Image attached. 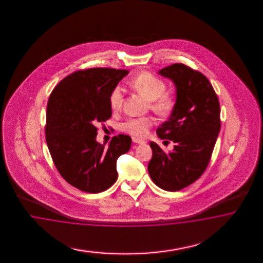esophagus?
<instances>
[{"mask_svg": "<svg viewBox=\"0 0 263 263\" xmlns=\"http://www.w3.org/2000/svg\"><path fill=\"white\" fill-rule=\"evenodd\" d=\"M132 141L136 143H145L146 142L144 141V140H142V139H139V138H136V137H133L132 138Z\"/></svg>", "mask_w": 263, "mask_h": 263, "instance_id": "esophagus-1", "label": "esophagus"}]
</instances>
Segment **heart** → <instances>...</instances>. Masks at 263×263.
Segmentation results:
<instances>
[{
    "label": "heart",
    "instance_id": "b5f03b06",
    "mask_svg": "<svg viewBox=\"0 0 263 263\" xmlns=\"http://www.w3.org/2000/svg\"><path fill=\"white\" fill-rule=\"evenodd\" d=\"M128 85L151 101L152 111L160 117H167L175 108L174 96L166 92L167 84L164 80L155 76L148 71L139 72L128 81ZM110 107L114 111H120L123 103V95L120 87L112 88L110 95ZM153 124V120L149 117L130 118L121 123L122 131L131 135L143 137L148 133Z\"/></svg>",
    "mask_w": 263,
    "mask_h": 263
}]
</instances>
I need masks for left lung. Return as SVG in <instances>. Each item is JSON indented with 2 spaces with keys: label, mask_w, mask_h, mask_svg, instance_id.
Returning a JSON list of instances; mask_svg holds the SVG:
<instances>
[{
  "label": "left lung",
  "mask_w": 263,
  "mask_h": 263,
  "mask_svg": "<svg viewBox=\"0 0 263 263\" xmlns=\"http://www.w3.org/2000/svg\"><path fill=\"white\" fill-rule=\"evenodd\" d=\"M159 73L174 81L176 102L171 118L156 133L174 142L175 147L166 153L157 143H149L152 157L147 170L161 189L179 191L206 170L221 129L220 103L209 80L198 70L175 64Z\"/></svg>",
  "instance_id": "obj_1"
}]
</instances>
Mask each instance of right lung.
Instances as JSON below:
<instances>
[{"label": "right lung", "mask_w": 263, "mask_h": 263, "mask_svg": "<svg viewBox=\"0 0 263 263\" xmlns=\"http://www.w3.org/2000/svg\"><path fill=\"white\" fill-rule=\"evenodd\" d=\"M125 69L96 67L62 80L49 96L45 138L58 172L81 191H106L118 179L117 160L131 146L128 135L115 136L108 147L96 142V124L111 117L110 95Z\"/></svg>", "instance_id": "1"}]
</instances>
